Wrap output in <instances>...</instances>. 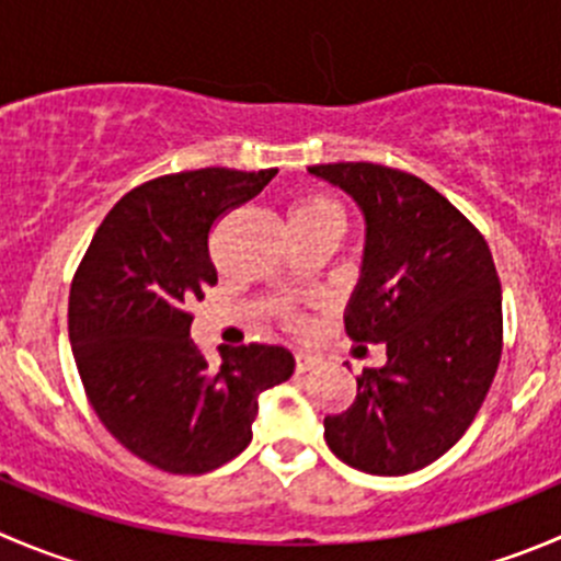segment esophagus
Here are the masks:
<instances>
[{"instance_id":"esophagus-1","label":"esophagus","mask_w":561,"mask_h":561,"mask_svg":"<svg viewBox=\"0 0 561 561\" xmlns=\"http://www.w3.org/2000/svg\"><path fill=\"white\" fill-rule=\"evenodd\" d=\"M312 367H318V356L298 351L296 353V369H298V373H309Z\"/></svg>"}]
</instances>
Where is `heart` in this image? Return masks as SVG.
Returning <instances> with one entry per match:
<instances>
[{"label":"heart","instance_id":"obj_1","mask_svg":"<svg viewBox=\"0 0 561 561\" xmlns=\"http://www.w3.org/2000/svg\"><path fill=\"white\" fill-rule=\"evenodd\" d=\"M293 219L304 221H340L345 225V214H342L340 205L331 197H323V194H309V197H301L296 205H293Z\"/></svg>","mask_w":561,"mask_h":561}]
</instances>
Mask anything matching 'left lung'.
Masks as SVG:
<instances>
[{
  "mask_svg": "<svg viewBox=\"0 0 561 561\" xmlns=\"http://www.w3.org/2000/svg\"><path fill=\"white\" fill-rule=\"evenodd\" d=\"M309 172L362 208L367 236L345 331L386 347L383 367L356 378L353 405L323 419L325 444L367 474H411L458 444L496 375L502 285L491 249L416 175L367 161Z\"/></svg>",
  "mask_w": 561,
  "mask_h": 561,
  "instance_id": "1",
  "label": "left lung"
}]
</instances>
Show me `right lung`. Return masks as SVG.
<instances>
[{
    "label": "right lung",
    "mask_w": 561,
    "mask_h": 561,
    "mask_svg": "<svg viewBox=\"0 0 561 561\" xmlns=\"http://www.w3.org/2000/svg\"><path fill=\"white\" fill-rule=\"evenodd\" d=\"M276 170L225 167L156 178L106 214L76 268L68 334L90 405L128 453L170 474H205L252 442L260 391L293 375L282 345L232 347L210 367L188 304L216 285L208 232Z\"/></svg>",
    "instance_id": "obj_1"
}]
</instances>
